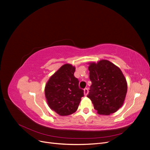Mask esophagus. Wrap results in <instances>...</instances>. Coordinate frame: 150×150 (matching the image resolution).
Listing matches in <instances>:
<instances>
[{"mask_svg": "<svg viewBox=\"0 0 150 150\" xmlns=\"http://www.w3.org/2000/svg\"><path fill=\"white\" fill-rule=\"evenodd\" d=\"M84 94L85 96H86V95L88 94V88H85L84 89Z\"/></svg>", "mask_w": 150, "mask_h": 150, "instance_id": "34e87169", "label": "esophagus"}]
</instances>
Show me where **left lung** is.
<instances>
[{"instance_id": "obj_1", "label": "left lung", "mask_w": 150, "mask_h": 150, "mask_svg": "<svg viewBox=\"0 0 150 150\" xmlns=\"http://www.w3.org/2000/svg\"><path fill=\"white\" fill-rule=\"evenodd\" d=\"M88 69L92 84L87 96L94 108L102 115L115 112L123 104L128 88L122 71L108 60L90 62Z\"/></svg>"}]
</instances>
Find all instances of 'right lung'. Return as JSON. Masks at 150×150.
Wrapping results in <instances>:
<instances>
[{"instance_id": "right-lung-1", "label": "right lung", "mask_w": 150, "mask_h": 150, "mask_svg": "<svg viewBox=\"0 0 150 150\" xmlns=\"http://www.w3.org/2000/svg\"><path fill=\"white\" fill-rule=\"evenodd\" d=\"M76 68L71 64L62 66L45 86V96L49 108L60 116H67L78 110L84 91L74 76Z\"/></svg>"}]
</instances>
